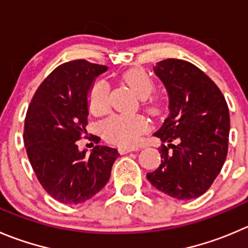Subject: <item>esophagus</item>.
Masks as SVG:
<instances>
[{
  "label": "esophagus",
  "mask_w": 248,
  "mask_h": 248,
  "mask_svg": "<svg viewBox=\"0 0 248 248\" xmlns=\"http://www.w3.org/2000/svg\"><path fill=\"white\" fill-rule=\"evenodd\" d=\"M138 147H120L119 148V153L120 155H125V153L133 152V151H138Z\"/></svg>",
  "instance_id": "1"
}]
</instances>
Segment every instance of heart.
<instances>
[{"instance_id":"obj_1","label":"heart","mask_w":248,"mask_h":248,"mask_svg":"<svg viewBox=\"0 0 248 248\" xmlns=\"http://www.w3.org/2000/svg\"><path fill=\"white\" fill-rule=\"evenodd\" d=\"M122 78L140 97L145 98L152 93V79L141 68H130ZM87 102L93 114H105L109 109V85L106 80L93 82L87 93ZM148 107L152 110L157 108L153 102L148 103ZM147 129L148 122L142 115L114 114L102 123L101 133L106 140L115 145L134 146Z\"/></svg>"}]
</instances>
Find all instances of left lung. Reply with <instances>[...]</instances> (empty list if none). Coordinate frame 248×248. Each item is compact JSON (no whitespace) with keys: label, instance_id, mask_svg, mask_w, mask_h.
I'll list each match as a JSON object with an SVG mask.
<instances>
[{"label":"left lung","instance_id":"obj_1","mask_svg":"<svg viewBox=\"0 0 248 248\" xmlns=\"http://www.w3.org/2000/svg\"><path fill=\"white\" fill-rule=\"evenodd\" d=\"M153 69L169 93V114L155 133L163 142L161 164L147 179L174 199H196L211 187L228 155V103L213 80L187 61L168 58Z\"/></svg>","mask_w":248,"mask_h":248}]
</instances>
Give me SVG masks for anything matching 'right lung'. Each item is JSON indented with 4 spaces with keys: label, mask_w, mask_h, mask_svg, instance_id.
Instances as JSON below:
<instances>
[{
    "label": "right lung",
    "mask_w": 248,
    "mask_h": 248,
    "mask_svg": "<svg viewBox=\"0 0 248 248\" xmlns=\"http://www.w3.org/2000/svg\"><path fill=\"white\" fill-rule=\"evenodd\" d=\"M106 65L75 60L58 65L37 87L27 110L24 143L37 180L49 196L79 204L100 192L110 176L115 148L95 146L80 152L86 133L87 93ZM93 142L100 138L93 135Z\"/></svg>",
    "instance_id": "obj_1"
}]
</instances>
